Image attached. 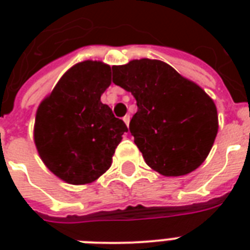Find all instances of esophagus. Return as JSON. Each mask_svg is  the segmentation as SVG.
Instances as JSON below:
<instances>
[{
  "mask_svg": "<svg viewBox=\"0 0 250 250\" xmlns=\"http://www.w3.org/2000/svg\"><path fill=\"white\" fill-rule=\"evenodd\" d=\"M129 119H131V117H129V115H125V117L123 118V121H125V123L127 125H129Z\"/></svg>",
  "mask_w": 250,
  "mask_h": 250,
  "instance_id": "34e87169",
  "label": "esophagus"
}]
</instances>
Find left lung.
<instances>
[{
  "label": "left lung",
  "mask_w": 250,
  "mask_h": 250,
  "mask_svg": "<svg viewBox=\"0 0 250 250\" xmlns=\"http://www.w3.org/2000/svg\"><path fill=\"white\" fill-rule=\"evenodd\" d=\"M113 83L133 94L129 132L145 162L165 176H180L205 161L218 132L215 104L197 84L158 60L113 67Z\"/></svg>",
  "instance_id": "8db88e82"
}]
</instances>
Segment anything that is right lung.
<instances>
[{
    "label": "right lung",
    "instance_id": "add662e5",
    "mask_svg": "<svg viewBox=\"0 0 250 250\" xmlns=\"http://www.w3.org/2000/svg\"><path fill=\"white\" fill-rule=\"evenodd\" d=\"M111 83V68L97 61L71 67L41 102L35 144L53 174L68 184L94 182L110 166L125 122L114 117L101 94Z\"/></svg>",
    "mask_w": 250,
    "mask_h": 250
}]
</instances>
